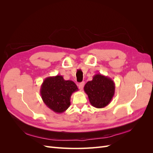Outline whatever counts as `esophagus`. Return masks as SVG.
<instances>
[{"label":"esophagus","mask_w":153,"mask_h":153,"mask_svg":"<svg viewBox=\"0 0 153 153\" xmlns=\"http://www.w3.org/2000/svg\"><path fill=\"white\" fill-rule=\"evenodd\" d=\"M84 85H85V83H84V82H82L80 83V84H78V88H79V89L82 91V90L83 89V88H84Z\"/></svg>","instance_id":"esophagus-1"}]
</instances>
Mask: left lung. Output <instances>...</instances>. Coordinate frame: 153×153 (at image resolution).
Listing matches in <instances>:
<instances>
[{
  "mask_svg": "<svg viewBox=\"0 0 153 153\" xmlns=\"http://www.w3.org/2000/svg\"><path fill=\"white\" fill-rule=\"evenodd\" d=\"M115 84L110 78L96 74L91 81L87 82L84 91L94 107L102 108L107 106L115 94Z\"/></svg>",
  "mask_w": 153,
  "mask_h": 153,
  "instance_id": "8db88e82",
  "label": "left lung"
}]
</instances>
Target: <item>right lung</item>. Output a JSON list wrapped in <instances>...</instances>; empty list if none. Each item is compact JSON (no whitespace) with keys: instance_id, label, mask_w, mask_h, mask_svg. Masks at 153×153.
Here are the masks:
<instances>
[{"instance_id":"obj_1","label":"right lung","mask_w":153,"mask_h":153,"mask_svg":"<svg viewBox=\"0 0 153 153\" xmlns=\"http://www.w3.org/2000/svg\"><path fill=\"white\" fill-rule=\"evenodd\" d=\"M78 90L71 80H65L61 75L49 76L41 86L40 94L43 102L54 112L61 114L70 106V99L74 92Z\"/></svg>"}]
</instances>
